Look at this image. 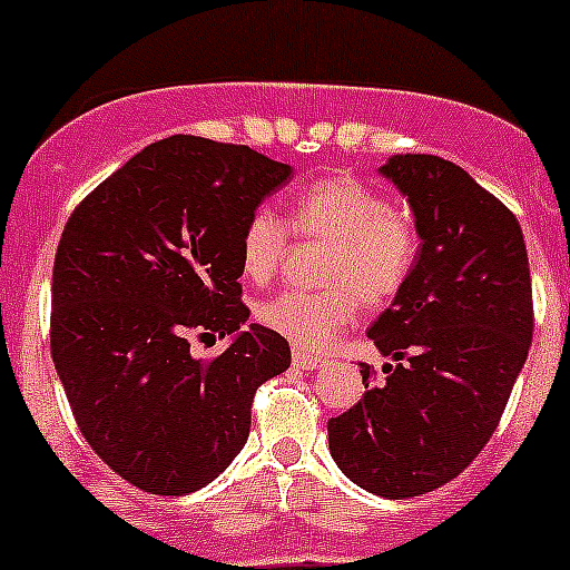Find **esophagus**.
I'll list each match as a JSON object with an SVG mask.
<instances>
[{
    "label": "esophagus",
    "instance_id": "34e87169",
    "mask_svg": "<svg viewBox=\"0 0 570 570\" xmlns=\"http://www.w3.org/2000/svg\"><path fill=\"white\" fill-rule=\"evenodd\" d=\"M294 365L302 367V371H320V367L325 365V362H322L320 356H314V354H305V351H296V354H294Z\"/></svg>",
    "mask_w": 570,
    "mask_h": 570
}]
</instances>
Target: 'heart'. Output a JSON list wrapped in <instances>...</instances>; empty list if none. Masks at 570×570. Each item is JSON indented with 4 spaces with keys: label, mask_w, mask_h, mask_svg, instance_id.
Here are the masks:
<instances>
[{
    "label": "heart",
    "mask_w": 570,
    "mask_h": 570,
    "mask_svg": "<svg viewBox=\"0 0 570 570\" xmlns=\"http://www.w3.org/2000/svg\"><path fill=\"white\" fill-rule=\"evenodd\" d=\"M288 228L331 242L322 271L328 291H282L256 305V320L305 351H325L356 320L360 299L371 308L394 299L420 248L414 219L356 176H325L296 190ZM288 228L268 208L248 216L239 236V262L248 279H274L288 250Z\"/></svg>",
    "instance_id": "obj_1"
}]
</instances>
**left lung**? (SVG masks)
Wrapping results in <instances>:
<instances>
[{
  "instance_id": "left-lung-1",
  "label": "left lung",
  "mask_w": 570,
  "mask_h": 570,
  "mask_svg": "<svg viewBox=\"0 0 570 570\" xmlns=\"http://www.w3.org/2000/svg\"><path fill=\"white\" fill-rule=\"evenodd\" d=\"M407 196L420 250L405 288L367 328L385 362L345 414L331 456L365 491L405 500L460 476L500 425L533 334L531 271L517 216L460 165L431 154L380 168Z\"/></svg>"
}]
</instances>
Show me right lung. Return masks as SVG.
Listing matches in <instances>:
<instances>
[{
    "label": "right lung",
    "mask_w": 570,
    "mask_h": 570,
    "mask_svg": "<svg viewBox=\"0 0 570 570\" xmlns=\"http://www.w3.org/2000/svg\"><path fill=\"white\" fill-rule=\"evenodd\" d=\"M291 165L176 134L90 190L62 230L50 354L88 445L130 485L185 497L242 451L256 387L288 371L285 336L248 325L239 236ZM234 335L214 361L189 336Z\"/></svg>",
    "instance_id": "1"
}]
</instances>
